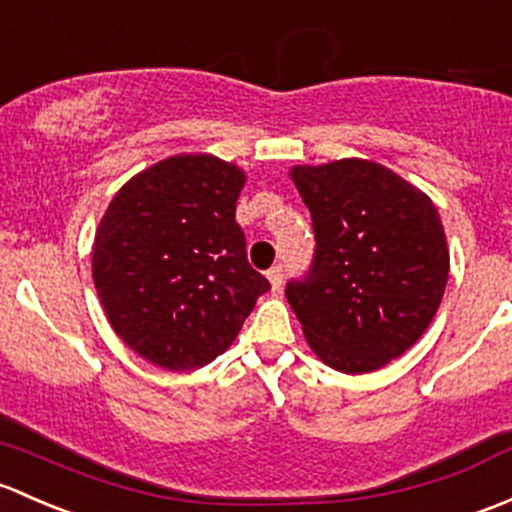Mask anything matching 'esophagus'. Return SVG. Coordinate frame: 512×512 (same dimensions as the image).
Listing matches in <instances>:
<instances>
[{
    "instance_id": "34e87169",
    "label": "esophagus",
    "mask_w": 512,
    "mask_h": 512,
    "mask_svg": "<svg viewBox=\"0 0 512 512\" xmlns=\"http://www.w3.org/2000/svg\"><path fill=\"white\" fill-rule=\"evenodd\" d=\"M266 276H268V281H271L273 291H278V288L283 286V266H273Z\"/></svg>"
}]
</instances>
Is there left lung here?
<instances>
[{
    "label": "left lung",
    "instance_id": "left-lung-1",
    "mask_svg": "<svg viewBox=\"0 0 512 512\" xmlns=\"http://www.w3.org/2000/svg\"><path fill=\"white\" fill-rule=\"evenodd\" d=\"M313 219L308 273L286 298L308 345L347 374L374 372L404 355L436 315L449 249L434 202L370 160L293 167Z\"/></svg>",
    "mask_w": 512,
    "mask_h": 512
}]
</instances>
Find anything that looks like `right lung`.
I'll return each instance as SVG.
<instances>
[{
    "mask_svg": "<svg viewBox=\"0 0 512 512\" xmlns=\"http://www.w3.org/2000/svg\"><path fill=\"white\" fill-rule=\"evenodd\" d=\"M244 182L212 155L170 157L130 179L100 219L98 298L120 340L152 365H209L271 288L236 224Z\"/></svg>",
    "mask_w": 512,
    "mask_h": 512,
    "instance_id": "obj_1",
    "label": "right lung"
}]
</instances>
